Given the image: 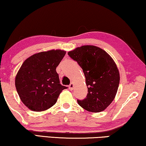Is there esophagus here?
I'll return each instance as SVG.
<instances>
[{
    "mask_svg": "<svg viewBox=\"0 0 146 146\" xmlns=\"http://www.w3.org/2000/svg\"><path fill=\"white\" fill-rule=\"evenodd\" d=\"M73 87H74V85L73 83H71L70 85H69V89L71 90V91H72V90L73 89Z\"/></svg>",
    "mask_w": 146,
    "mask_h": 146,
    "instance_id": "1",
    "label": "esophagus"
}]
</instances>
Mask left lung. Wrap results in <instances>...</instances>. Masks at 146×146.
<instances>
[{"instance_id":"1","label":"left lung","mask_w":146,"mask_h":146,"mask_svg":"<svg viewBox=\"0 0 146 146\" xmlns=\"http://www.w3.org/2000/svg\"><path fill=\"white\" fill-rule=\"evenodd\" d=\"M68 55L83 69L88 88L86 98L77 100L78 104L89 112L103 111L113 101L120 83L113 59L102 49L89 45L75 48Z\"/></svg>"}]
</instances>
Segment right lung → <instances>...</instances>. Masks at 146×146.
I'll use <instances>...</instances> for the list:
<instances>
[{"mask_svg":"<svg viewBox=\"0 0 146 146\" xmlns=\"http://www.w3.org/2000/svg\"><path fill=\"white\" fill-rule=\"evenodd\" d=\"M66 52L52 50L32 55L26 59L15 78L20 100L32 111L49 109L56 103L66 87L61 85L56 67Z\"/></svg>","mask_w":146,"mask_h":146,"instance_id":"right-lung-1","label":"right lung"}]
</instances>
